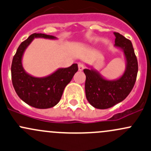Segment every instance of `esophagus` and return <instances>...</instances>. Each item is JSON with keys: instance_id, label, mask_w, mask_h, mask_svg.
<instances>
[{"instance_id": "1", "label": "esophagus", "mask_w": 151, "mask_h": 151, "mask_svg": "<svg viewBox=\"0 0 151 151\" xmlns=\"http://www.w3.org/2000/svg\"><path fill=\"white\" fill-rule=\"evenodd\" d=\"M78 69L80 71H82L84 69H85V65L82 63H78Z\"/></svg>"}]
</instances>
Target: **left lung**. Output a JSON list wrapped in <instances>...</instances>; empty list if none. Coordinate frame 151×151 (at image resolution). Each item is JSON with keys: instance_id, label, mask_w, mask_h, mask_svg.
I'll return each instance as SVG.
<instances>
[{"instance_id": "obj_1", "label": "left lung", "mask_w": 151, "mask_h": 151, "mask_svg": "<svg viewBox=\"0 0 151 151\" xmlns=\"http://www.w3.org/2000/svg\"><path fill=\"white\" fill-rule=\"evenodd\" d=\"M114 34L116 37L114 47L123 51L126 61L123 74L116 80H107L90 66L83 70L86 76L87 100L96 109H109L124 101L132 90L137 78L138 63L132 42L119 33Z\"/></svg>"}]
</instances>
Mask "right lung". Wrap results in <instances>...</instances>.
Instances as JSON below:
<instances>
[{
  "label": "right lung",
  "instance_id": "obj_1",
  "mask_svg": "<svg viewBox=\"0 0 151 151\" xmlns=\"http://www.w3.org/2000/svg\"><path fill=\"white\" fill-rule=\"evenodd\" d=\"M35 38L57 39L53 35L34 33L20 44L12 60L11 70L13 86L18 96L27 104L36 109H49L59 102L64 88L78 71V66L73 63L69 67L59 68L43 77L30 75L24 69L22 58L27 47Z\"/></svg>",
  "mask_w": 151,
  "mask_h": 151
}]
</instances>
